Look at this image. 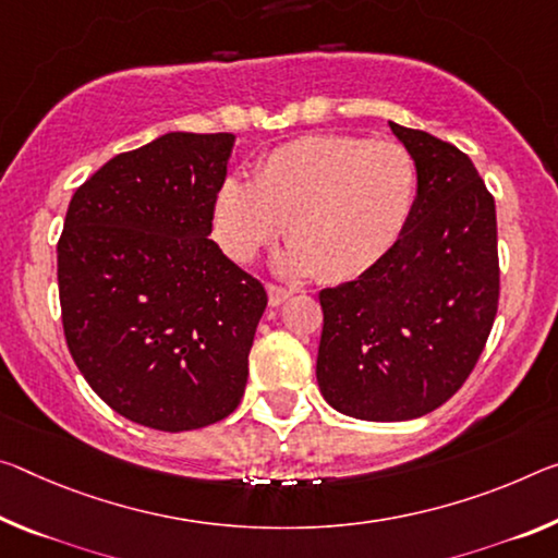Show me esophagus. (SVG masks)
<instances>
[{
	"label": "esophagus",
	"instance_id": "obj_1",
	"mask_svg": "<svg viewBox=\"0 0 558 558\" xmlns=\"http://www.w3.org/2000/svg\"><path fill=\"white\" fill-rule=\"evenodd\" d=\"M290 295H293V290H286V288H280V286H268V305L270 307L282 305Z\"/></svg>",
	"mask_w": 558,
	"mask_h": 558
}]
</instances>
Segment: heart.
Masks as SVG:
<instances>
[{"label": "heart", "instance_id": "heart-1", "mask_svg": "<svg viewBox=\"0 0 558 558\" xmlns=\"http://www.w3.org/2000/svg\"><path fill=\"white\" fill-rule=\"evenodd\" d=\"M417 171L390 141L303 136L263 158L253 183L226 179L214 198V241L228 258L251 263L282 235V276L342 282L383 263L410 223Z\"/></svg>", "mask_w": 558, "mask_h": 558}]
</instances>
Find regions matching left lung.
Listing matches in <instances>:
<instances>
[{"mask_svg":"<svg viewBox=\"0 0 558 558\" xmlns=\"http://www.w3.org/2000/svg\"><path fill=\"white\" fill-rule=\"evenodd\" d=\"M417 201L392 253L325 288L317 385L355 420L404 422L445 404L480 360L499 303L497 208L470 156L390 121Z\"/></svg>","mask_w":558,"mask_h":558,"instance_id":"1","label":"left lung"}]
</instances>
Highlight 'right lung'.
Listing matches in <instances>:
<instances>
[{
    "mask_svg": "<svg viewBox=\"0 0 558 558\" xmlns=\"http://www.w3.org/2000/svg\"><path fill=\"white\" fill-rule=\"evenodd\" d=\"M233 144L171 131L113 156L69 203L57 245L69 352L144 427H208L245 392L268 295L208 238Z\"/></svg>",
    "mask_w": 558,
    "mask_h": 558,
    "instance_id": "add662e5",
    "label": "right lung"
}]
</instances>
